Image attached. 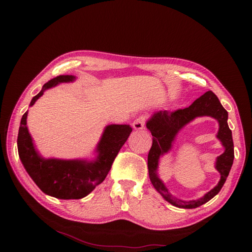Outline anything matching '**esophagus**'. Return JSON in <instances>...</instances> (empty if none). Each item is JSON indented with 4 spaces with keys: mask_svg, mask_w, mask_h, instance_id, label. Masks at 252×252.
<instances>
[{
    "mask_svg": "<svg viewBox=\"0 0 252 252\" xmlns=\"http://www.w3.org/2000/svg\"><path fill=\"white\" fill-rule=\"evenodd\" d=\"M145 123H146V117L140 116L138 118H136L134 122H133V127H134L135 130H142L144 129V126H145Z\"/></svg>",
    "mask_w": 252,
    "mask_h": 252,
    "instance_id": "1",
    "label": "esophagus"
}]
</instances>
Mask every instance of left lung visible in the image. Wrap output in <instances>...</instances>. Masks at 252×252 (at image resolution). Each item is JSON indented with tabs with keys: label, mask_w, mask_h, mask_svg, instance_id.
<instances>
[{
	"label": "left lung",
	"mask_w": 252,
	"mask_h": 252,
	"mask_svg": "<svg viewBox=\"0 0 252 252\" xmlns=\"http://www.w3.org/2000/svg\"><path fill=\"white\" fill-rule=\"evenodd\" d=\"M202 115L213 116L220 125L218 136L222 142L226 152L218 158L216 167L221 174V180L215 189L208 192L200 200L190 202L181 201L168 194L161 180L157 176L158 161L161 154L168 151L176 133L196 116ZM227 111L221 105L218 96L211 91H208L186 108L176 109L174 111H158L147 121L146 126L153 135V145L147 158L149 179H151L152 184L156 190L171 205L184 209L197 208L212 199L221 190L227 179L229 171H231L234 160V143L232 131L229 130L227 125Z\"/></svg>",
	"instance_id": "obj_1"
}]
</instances>
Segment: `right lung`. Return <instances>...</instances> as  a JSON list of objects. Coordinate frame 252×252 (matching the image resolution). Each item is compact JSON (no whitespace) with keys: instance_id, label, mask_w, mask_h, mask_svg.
Masks as SVG:
<instances>
[{"instance_id":"1","label":"right lung","mask_w":252,"mask_h":252,"mask_svg":"<svg viewBox=\"0 0 252 252\" xmlns=\"http://www.w3.org/2000/svg\"><path fill=\"white\" fill-rule=\"evenodd\" d=\"M74 77L69 74L57 76L46 82L41 92L32 98L30 106L43 95L45 90L62 82L73 81ZM26 111L20 121L17 146L19 158L27 172L46 195L60 199H80L89 195L96 186L105 180L117 157L132 132L127 125H111L104 131L98 143V156L95 161L84 160L44 159L35 152L31 136L27 127Z\"/></svg>"}]
</instances>
